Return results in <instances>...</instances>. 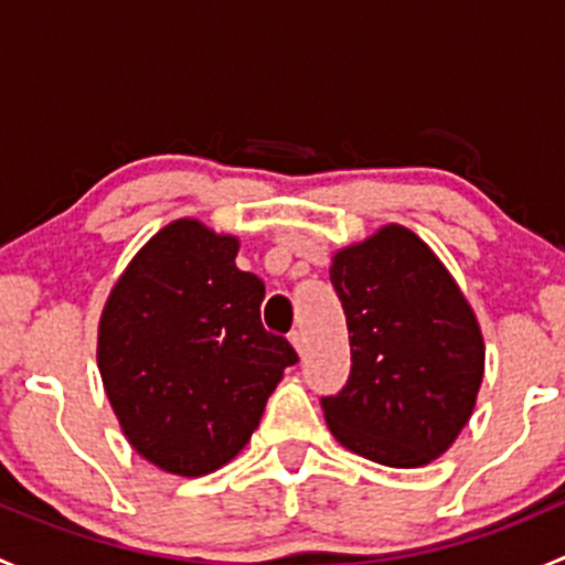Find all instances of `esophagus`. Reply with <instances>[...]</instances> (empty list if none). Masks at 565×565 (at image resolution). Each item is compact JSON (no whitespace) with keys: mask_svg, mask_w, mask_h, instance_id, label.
Here are the masks:
<instances>
[{"mask_svg":"<svg viewBox=\"0 0 565 565\" xmlns=\"http://www.w3.org/2000/svg\"><path fill=\"white\" fill-rule=\"evenodd\" d=\"M289 341L295 344L298 355H303V352H306V333H303V330H292V333H289Z\"/></svg>","mask_w":565,"mask_h":565,"instance_id":"34e87169","label":"esophagus"}]
</instances>
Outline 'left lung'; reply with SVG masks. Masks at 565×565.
Instances as JSON below:
<instances>
[{"label": "left lung", "mask_w": 565, "mask_h": 565, "mask_svg": "<svg viewBox=\"0 0 565 565\" xmlns=\"http://www.w3.org/2000/svg\"><path fill=\"white\" fill-rule=\"evenodd\" d=\"M330 281L347 315L352 369L322 396L335 440L388 467H424L451 448L483 380V335L435 250L388 224L341 248Z\"/></svg>", "instance_id": "1"}]
</instances>
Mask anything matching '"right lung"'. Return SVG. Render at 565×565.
<instances>
[{
	"label": "right lung",
	"instance_id": "1",
	"mask_svg": "<svg viewBox=\"0 0 565 565\" xmlns=\"http://www.w3.org/2000/svg\"><path fill=\"white\" fill-rule=\"evenodd\" d=\"M241 243L196 218L163 226L108 295L98 369L130 446L174 476L218 470L246 448L298 352L267 333L265 284Z\"/></svg>",
	"mask_w": 565,
	"mask_h": 565
}]
</instances>
